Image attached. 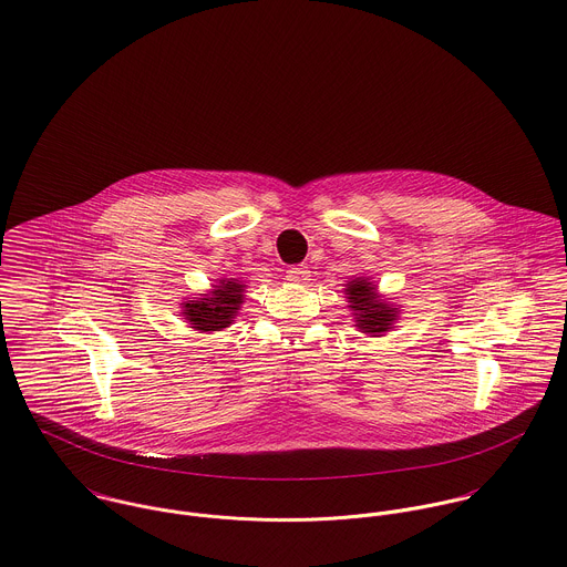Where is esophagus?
I'll list each match as a JSON object with an SVG mask.
<instances>
[{
  "label": "esophagus",
  "instance_id": "esophagus-1",
  "mask_svg": "<svg viewBox=\"0 0 567 567\" xmlns=\"http://www.w3.org/2000/svg\"><path fill=\"white\" fill-rule=\"evenodd\" d=\"M309 274L311 271H309L307 265H293V267L287 269V280L293 282V285H307V280H311Z\"/></svg>",
  "mask_w": 567,
  "mask_h": 567
}]
</instances>
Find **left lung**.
<instances>
[{"instance_id":"left-lung-1","label":"left lung","mask_w":567,"mask_h":567,"mask_svg":"<svg viewBox=\"0 0 567 567\" xmlns=\"http://www.w3.org/2000/svg\"><path fill=\"white\" fill-rule=\"evenodd\" d=\"M346 298L348 307L352 309L354 321L361 328V332L368 334H382L389 328H393V321L398 319V309L382 300L377 293V285L370 282V278H354L346 285Z\"/></svg>"}]
</instances>
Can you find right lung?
<instances>
[{"instance_id": "1", "label": "right lung", "mask_w": 567, "mask_h": 567, "mask_svg": "<svg viewBox=\"0 0 567 567\" xmlns=\"http://www.w3.org/2000/svg\"><path fill=\"white\" fill-rule=\"evenodd\" d=\"M244 291L246 285L241 280L221 278L208 293H199V298L187 300L183 305V315L195 330H221L235 321V315L244 305Z\"/></svg>"}]
</instances>
